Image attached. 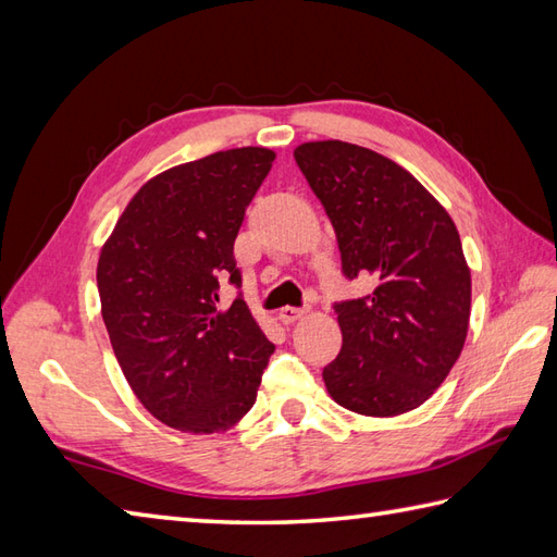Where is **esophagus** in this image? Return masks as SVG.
Instances as JSON below:
<instances>
[{"label": "esophagus", "mask_w": 557, "mask_h": 557, "mask_svg": "<svg viewBox=\"0 0 557 557\" xmlns=\"http://www.w3.org/2000/svg\"><path fill=\"white\" fill-rule=\"evenodd\" d=\"M306 313V309H294V306H285V309H280V313H277V318L285 325H289V323H294V321H299V318H304Z\"/></svg>", "instance_id": "esophagus-1"}]
</instances>
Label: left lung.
Masks as SVG:
<instances>
[{
    "mask_svg": "<svg viewBox=\"0 0 557 557\" xmlns=\"http://www.w3.org/2000/svg\"><path fill=\"white\" fill-rule=\"evenodd\" d=\"M337 234L347 277L373 292L335 306L342 351L323 369L330 397L361 417L421 407L465 347L471 270L447 210L381 152L311 140L294 148Z\"/></svg>",
    "mask_w": 557,
    "mask_h": 557,
    "instance_id": "8db88e82",
    "label": "left lung"
}]
</instances>
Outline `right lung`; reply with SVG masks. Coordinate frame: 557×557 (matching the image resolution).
I'll return each mask as SVG.
<instances>
[{
    "label": "right lung",
    "instance_id": "1",
    "mask_svg": "<svg viewBox=\"0 0 557 557\" xmlns=\"http://www.w3.org/2000/svg\"><path fill=\"white\" fill-rule=\"evenodd\" d=\"M275 150L232 148L176 164L138 188L98 260L114 357L158 421L224 433L253 407L275 345L244 299L220 309V280L239 285L234 239Z\"/></svg>",
    "mask_w": 557,
    "mask_h": 557
}]
</instances>
